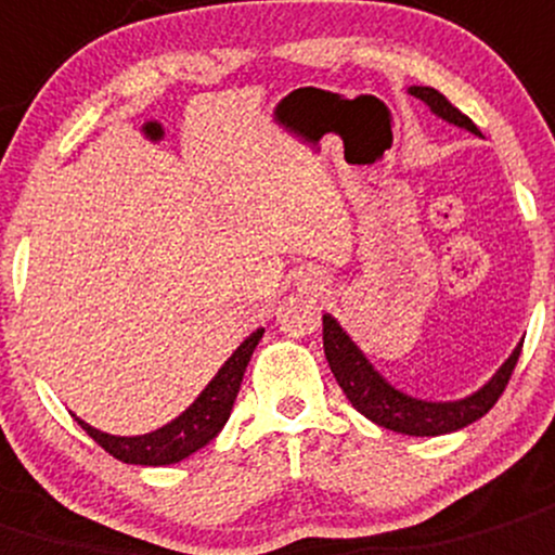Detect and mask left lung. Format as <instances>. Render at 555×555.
<instances>
[{
    "label": "left lung",
    "mask_w": 555,
    "mask_h": 555,
    "mask_svg": "<svg viewBox=\"0 0 555 555\" xmlns=\"http://www.w3.org/2000/svg\"><path fill=\"white\" fill-rule=\"evenodd\" d=\"M409 94L426 102L444 121L480 134L475 121L469 116H464L448 96L439 94L431 86H409ZM322 347H325L327 365H331L344 396L371 423H376L382 428H390V431L409 434V437H439V434L466 428L469 423L480 421L482 414L491 412V406L499 401V396L507 387L509 376H513L524 344L515 347V352L504 360L502 369L491 376V382L486 387L472 392L469 398L444 403L421 401V398H412L406 392L396 390L379 371H374V365L365 360V354L354 347L352 338L341 331V325L331 314L322 317Z\"/></svg>",
    "instance_id": "left-lung-1"
}]
</instances>
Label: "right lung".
<instances>
[{
  "label": "right lung",
  "instance_id": "right-lung-1",
  "mask_svg": "<svg viewBox=\"0 0 555 555\" xmlns=\"http://www.w3.org/2000/svg\"><path fill=\"white\" fill-rule=\"evenodd\" d=\"M262 333L266 331L257 327V331L230 354L228 363H224L222 369H219V374L208 382V387L195 398V403H192L186 412H181L176 421H170L168 426L157 428V431L143 434V437H111V434H102L96 431V428H91L89 423H83L80 417H75V421H78V426L83 428L105 453L124 461V464H179V461L190 459L192 453L206 448V444L224 428V423H228L230 417V409H233L235 403V396H238L241 390L244 371L246 365H249L251 352H255Z\"/></svg>",
  "mask_w": 555,
  "mask_h": 555
}]
</instances>
